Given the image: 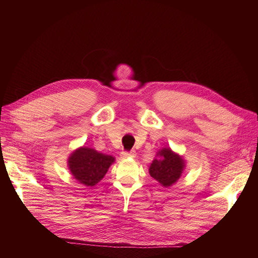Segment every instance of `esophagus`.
I'll list each match as a JSON object with an SVG mask.
<instances>
[{"label":"esophagus","instance_id":"34e87169","mask_svg":"<svg viewBox=\"0 0 258 258\" xmlns=\"http://www.w3.org/2000/svg\"><path fill=\"white\" fill-rule=\"evenodd\" d=\"M120 157L122 159H127V158H130V157H136V153L135 152H122L120 154Z\"/></svg>","mask_w":258,"mask_h":258}]
</instances>
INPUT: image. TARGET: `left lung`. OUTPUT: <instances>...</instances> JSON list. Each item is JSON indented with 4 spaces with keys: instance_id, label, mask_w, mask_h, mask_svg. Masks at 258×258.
Here are the masks:
<instances>
[{
    "instance_id": "obj_1",
    "label": "left lung",
    "mask_w": 258,
    "mask_h": 258,
    "mask_svg": "<svg viewBox=\"0 0 258 258\" xmlns=\"http://www.w3.org/2000/svg\"><path fill=\"white\" fill-rule=\"evenodd\" d=\"M186 168L183 156L173 152L170 147H162L156 153L148 172L162 187L174 185L181 178Z\"/></svg>"
}]
</instances>
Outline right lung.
I'll use <instances>...</instances> for the list:
<instances>
[{"label": "right lung", "mask_w": 258, "mask_h": 258, "mask_svg": "<svg viewBox=\"0 0 258 258\" xmlns=\"http://www.w3.org/2000/svg\"><path fill=\"white\" fill-rule=\"evenodd\" d=\"M114 162L115 157L111 155L100 153L88 146H81L70 154L68 167L77 182L92 187L104 177Z\"/></svg>", "instance_id": "1"}]
</instances>
